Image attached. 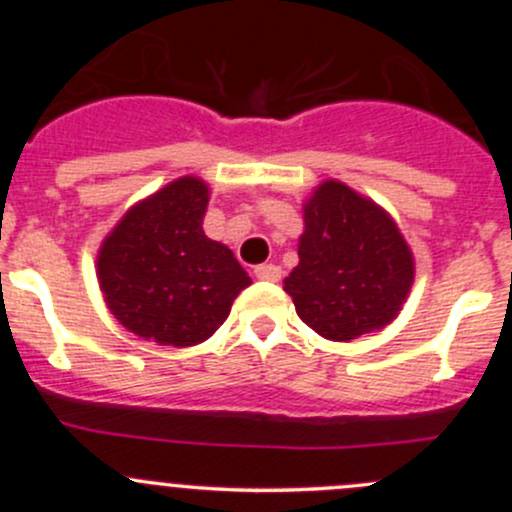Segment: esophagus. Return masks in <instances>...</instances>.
<instances>
[{"instance_id":"obj_1","label":"esophagus","mask_w":512,"mask_h":512,"mask_svg":"<svg viewBox=\"0 0 512 512\" xmlns=\"http://www.w3.org/2000/svg\"><path fill=\"white\" fill-rule=\"evenodd\" d=\"M255 277H257V280H265V282H280L282 280V267L272 265V262H265V265L255 267Z\"/></svg>"}]
</instances>
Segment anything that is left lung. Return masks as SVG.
I'll list each match as a JSON object with an SVG mask.
<instances>
[{
  "instance_id": "obj_1",
  "label": "left lung",
  "mask_w": 512,
  "mask_h": 512,
  "mask_svg": "<svg viewBox=\"0 0 512 512\" xmlns=\"http://www.w3.org/2000/svg\"><path fill=\"white\" fill-rule=\"evenodd\" d=\"M297 255L285 292L299 319L332 342L384 329L414 285V255L394 218L339 180L304 203Z\"/></svg>"
}]
</instances>
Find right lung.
Segmentation results:
<instances>
[{
    "instance_id": "1",
    "label": "right lung",
    "mask_w": 512,
    "mask_h": 512,
    "mask_svg": "<svg viewBox=\"0 0 512 512\" xmlns=\"http://www.w3.org/2000/svg\"><path fill=\"white\" fill-rule=\"evenodd\" d=\"M210 188L195 175L133 205L101 242L96 277L113 317L148 342L195 347L218 332L250 277L203 232Z\"/></svg>"
}]
</instances>
